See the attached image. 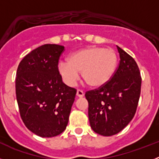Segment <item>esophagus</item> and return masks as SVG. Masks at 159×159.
Masks as SVG:
<instances>
[{
	"mask_svg": "<svg viewBox=\"0 0 159 159\" xmlns=\"http://www.w3.org/2000/svg\"><path fill=\"white\" fill-rule=\"evenodd\" d=\"M76 95L78 97H80V98H81V97H83L84 95V92H83L82 90L80 89H78L77 90V92H76Z\"/></svg>",
	"mask_w": 159,
	"mask_h": 159,
	"instance_id": "esophagus-1",
	"label": "esophagus"
}]
</instances>
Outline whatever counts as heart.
<instances>
[{
  "mask_svg": "<svg viewBox=\"0 0 159 159\" xmlns=\"http://www.w3.org/2000/svg\"><path fill=\"white\" fill-rule=\"evenodd\" d=\"M117 60L113 49L92 46L71 54L68 61H60L58 71L67 85L72 86L76 83L80 71L83 80L88 86L96 88L110 80Z\"/></svg>",
  "mask_w": 159,
  "mask_h": 159,
  "instance_id": "obj_1",
  "label": "heart"
}]
</instances>
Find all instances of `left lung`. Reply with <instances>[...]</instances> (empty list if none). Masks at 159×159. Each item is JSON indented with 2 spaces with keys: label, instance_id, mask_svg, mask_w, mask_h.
Wrapping results in <instances>:
<instances>
[{
  "label": "left lung",
  "instance_id": "left-lung-1",
  "mask_svg": "<svg viewBox=\"0 0 159 159\" xmlns=\"http://www.w3.org/2000/svg\"><path fill=\"white\" fill-rule=\"evenodd\" d=\"M117 49L120 60L111 78L85 93L91 127L103 136L116 134L127 127L134 118L141 93L137 63L119 46Z\"/></svg>",
  "mask_w": 159,
  "mask_h": 159
}]
</instances>
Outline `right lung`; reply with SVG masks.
Masks as SVG:
<instances>
[{"label":"right lung","instance_id":"obj_1","mask_svg":"<svg viewBox=\"0 0 159 159\" xmlns=\"http://www.w3.org/2000/svg\"><path fill=\"white\" fill-rule=\"evenodd\" d=\"M64 47L43 44L20 62L16 95L24 123L43 138L59 135L66 129L76 89L67 86L58 71Z\"/></svg>","mask_w":159,"mask_h":159}]
</instances>
